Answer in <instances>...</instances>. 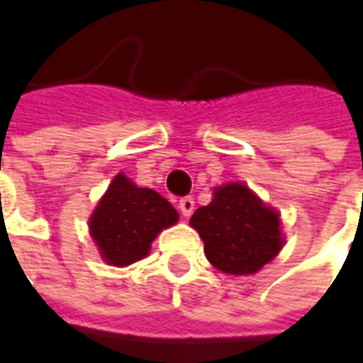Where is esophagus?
<instances>
[{
	"label": "esophagus",
	"mask_w": 363,
	"mask_h": 363,
	"mask_svg": "<svg viewBox=\"0 0 363 363\" xmlns=\"http://www.w3.org/2000/svg\"><path fill=\"white\" fill-rule=\"evenodd\" d=\"M179 208H181L182 216H186V218H189L190 213L194 212V198H192V196L181 198V202H179Z\"/></svg>",
	"instance_id": "esophagus-1"
}]
</instances>
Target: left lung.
Returning <instances> with one entry per match:
<instances>
[{"mask_svg":"<svg viewBox=\"0 0 363 363\" xmlns=\"http://www.w3.org/2000/svg\"><path fill=\"white\" fill-rule=\"evenodd\" d=\"M190 225L204 241L208 260L221 272L255 274L281 249L278 213L239 182L216 189L212 202L198 208Z\"/></svg>","mask_w":363,"mask_h":363,"instance_id":"8db88e82","label":"left lung"}]
</instances>
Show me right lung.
Wrapping results in <instances>:
<instances>
[{"mask_svg": "<svg viewBox=\"0 0 363 363\" xmlns=\"http://www.w3.org/2000/svg\"><path fill=\"white\" fill-rule=\"evenodd\" d=\"M177 220V210L161 194L135 186L120 173L91 216L89 228L103 259L128 267L143 259L159 231Z\"/></svg>", "mask_w": 363, "mask_h": 363, "instance_id": "add662e5", "label": "right lung"}]
</instances>
